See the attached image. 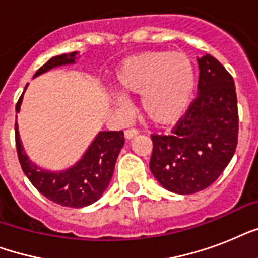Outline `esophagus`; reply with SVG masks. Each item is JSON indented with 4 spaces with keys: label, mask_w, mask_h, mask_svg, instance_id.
<instances>
[{
    "label": "esophagus",
    "mask_w": 258,
    "mask_h": 258,
    "mask_svg": "<svg viewBox=\"0 0 258 258\" xmlns=\"http://www.w3.org/2000/svg\"><path fill=\"white\" fill-rule=\"evenodd\" d=\"M137 135H138V130L135 128H130L124 131V137L127 138V139H131V138L137 137Z\"/></svg>",
    "instance_id": "obj_1"
}]
</instances>
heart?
<instances>
[{"mask_svg": "<svg viewBox=\"0 0 258 258\" xmlns=\"http://www.w3.org/2000/svg\"><path fill=\"white\" fill-rule=\"evenodd\" d=\"M116 87L125 95H142V109L157 124L176 120L187 109L196 89V70L183 52L153 50L125 58L117 68ZM121 108L127 101L116 93Z\"/></svg>", "mask_w": 258, "mask_h": 258, "instance_id": "1", "label": "heart"}]
</instances>
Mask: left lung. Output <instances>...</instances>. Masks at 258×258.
Segmentation results:
<instances>
[{"label": "left lung", "mask_w": 258, "mask_h": 258, "mask_svg": "<svg viewBox=\"0 0 258 258\" xmlns=\"http://www.w3.org/2000/svg\"><path fill=\"white\" fill-rule=\"evenodd\" d=\"M197 60V97L170 135H151L150 169L163 187L176 194H194L209 187L229 165L238 141L232 75L210 54Z\"/></svg>", "instance_id": "8db88e82"}]
</instances>
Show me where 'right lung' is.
<instances>
[{
    "mask_svg": "<svg viewBox=\"0 0 258 258\" xmlns=\"http://www.w3.org/2000/svg\"><path fill=\"white\" fill-rule=\"evenodd\" d=\"M76 53L78 52L54 56L34 74V78L56 67L75 64ZM22 96L24 92L16 104L17 112L21 108ZM14 130L18 161L24 174L42 196L66 208H84L100 198L108 187L117 155L124 145L123 131H101L76 165L64 171L52 172L40 169L29 161L22 149L17 121Z\"/></svg>",
    "mask_w": 258,
    "mask_h": 258,
    "instance_id": "right-lung-1",
    "label": "right lung"
}]
</instances>
